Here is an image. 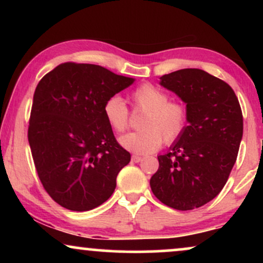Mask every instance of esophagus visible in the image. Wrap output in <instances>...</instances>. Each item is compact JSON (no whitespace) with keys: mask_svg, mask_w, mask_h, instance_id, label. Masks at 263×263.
Segmentation results:
<instances>
[{"mask_svg":"<svg viewBox=\"0 0 263 263\" xmlns=\"http://www.w3.org/2000/svg\"><path fill=\"white\" fill-rule=\"evenodd\" d=\"M132 161H134L135 163H138L142 161V157L141 156H137V155H134L132 156Z\"/></svg>","mask_w":263,"mask_h":263,"instance_id":"esophagus-1","label":"esophagus"}]
</instances>
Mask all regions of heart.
<instances>
[{"instance_id":"obj_1","label":"heart","mask_w":263,"mask_h":263,"mask_svg":"<svg viewBox=\"0 0 263 263\" xmlns=\"http://www.w3.org/2000/svg\"><path fill=\"white\" fill-rule=\"evenodd\" d=\"M131 104L144 111L140 121L141 131L120 137L119 143L125 149L137 155L156 152L162 141L172 143L182 136L188 122V110L178 101L152 84H143L131 93ZM104 117L114 131L123 132L128 125V110L119 96L107 99L104 104Z\"/></svg>"}]
</instances>
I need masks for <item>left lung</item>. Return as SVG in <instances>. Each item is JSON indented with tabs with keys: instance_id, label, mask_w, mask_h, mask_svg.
Returning <instances> with one entry per match:
<instances>
[{
	"instance_id": "left-lung-1",
	"label": "left lung",
	"mask_w": 263,
	"mask_h": 263,
	"mask_svg": "<svg viewBox=\"0 0 263 263\" xmlns=\"http://www.w3.org/2000/svg\"><path fill=\"white\" fill-rule=\"evenodd\" d=\"M159 79L185 104L188 125L170 152L158 156L151 189L167 206L193 210L213 200L228 182L242 140V112L231 86L200 69Z\"/></svg>"
}]
</instances>
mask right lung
<instances>
[{
  "label": "right lung",
  "mask_w": 263,
  "mask_h": 263,
  "mask_svg": "<svg viewBox=\"0 0 263 263\" xmlns=\"http://www.w3.org/2000/svg\"><path fill=\"white\" fill-rule=\"evenodd\" d=\"M134 81L100 65L64 63L35 87L28 127L33 161L44 189L65 209L87 211L105 203L131 161L102 108Z\"/></svg>",
  "instance_id": "obj_1"
}]
</instances>
